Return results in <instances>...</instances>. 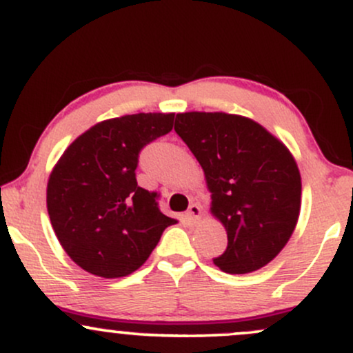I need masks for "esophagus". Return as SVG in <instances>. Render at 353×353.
Wrapping results in <instances>:
<instances>
[{
    "label": "esophagus",
    "mask_w": 353,
    "mask_h": 353,
    "mask_svg": "<svg viewBox=\"0 0 353 353\" xmlns=\"http://www.w3.org/2000/svg\"><path fill=\"white\" fill-rule=\"evenodd\" d=\"M185 217L189 219V222L196 224V222L201 219V205L199 204H190L189 210L185 212Z\"/></svg>",
    "instance_id": "34e87169"
}]
</instances>
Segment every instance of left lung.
Returning <instances> with one entry per match:
<instances>
[{
	"instance_id": "1",
	"label": "left lung",
	"mask_w": 353,
	"mask_h": 353,
	"mask_svg": "<svg viewBox=\"0 0 353 353\" xmlns=\"http://www.w3.org/2000/svg\"><path fill=\"white\" fill-rule=\"evenodd\" d=\"M174 131L204 169L210 210L228 230L214 264L229 274L269 264L301 212V172L289 149L255 121L225 112H182Z\"/></svg>"
}]
</instances>
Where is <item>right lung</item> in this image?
Listing matches in <instances>:
<instances>
[{"mask_svg": "<svg viewBox=\"0 0 353 353\" xmlns=\"http://www.w3.org/2000/svg\"><path fill=\"white\" fill-rule=\"evenodd\" d=\"M174 114L139 112L92 125L64 151L48 181L46 204L59 244L89 274L125 277L148 261L176 219L159 194L137 185L139 152L171 132Z\"/></svg>", "mask_w": 353, "mask_h": 353, "instance_id": "right-lung-1", "label": "right lung"}]
</instances>
